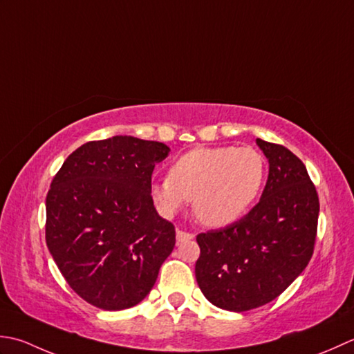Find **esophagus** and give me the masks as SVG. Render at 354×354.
<instances>
[{
    "instance_id": "34e87169",
    "label": "esophagus",
    "mask_w": 354,
    "mask_h": 354,
    "mask_svg": "<svg viewBox=\"0 0 354 354\" xmlns=\"http://www.w3.org/2000/svg\"><path fill=\"white\" fill-rule=\"evenodd\" d=\"M176 238H177V243H186V241L192 240L194 235L189 234V232H185V230H182V229H177Z\"/></svg>"
}]
</instances>
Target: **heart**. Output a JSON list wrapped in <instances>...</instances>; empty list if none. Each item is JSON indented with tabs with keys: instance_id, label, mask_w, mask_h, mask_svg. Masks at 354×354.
<instances>
[{
	"instance_id": "b5f03b06",
	"label": "heart",
	"mask_w": 354,
	"mask_h": 354,
	"mask_svg": "<svg viewBox=\"0 0 354 354\" xmlns=\"http://www.w3.org/2000/svg\"><path fill=\"white\" fill-rule=\"evenodd\" d=\"M264 174V157L252 147L194 148L171 165L168 178L151 185V198L163 215L192 200L200 223L223 227L255 203Z\"/></svg>"
}]
</instances>
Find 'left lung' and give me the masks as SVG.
<instances>
[{"instance_id":"obj_1","label":"left lung","mask_w":354,"mask_h":354,"mask_svg":"<svg viewBox=\"0 0 354 354\" xmlns=\"http://www.w3.org/2000/svg\"><path fill=\"white\" fill-rule=\"evenodd\" d=\"M257 145L269 160L261 198L241 220L197 235L200 290L229 312L278 298L307 268L318 230L319 198L304 163L283 145Z\"/></svg>"}]
</instances>
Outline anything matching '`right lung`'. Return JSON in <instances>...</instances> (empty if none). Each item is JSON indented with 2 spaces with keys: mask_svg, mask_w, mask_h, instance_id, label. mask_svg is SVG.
<instances>
[{
  "mask_svg": "<svg viewBox=\"0 0 354 354\" xmlns=\"http://www.w3.org/2000/svg\"><path fill=\"white\" fill-rule=\"evenodd\" d=\"M169 151L133 136L86 142L50 185L47 248L68 286L91 306L139 304L174 249L176 229L151 198L154 167Z\"/></svg>",
  "mask_w": 354,
  "mask_h": 354,
  "instance_id": "add662e5",
  "label": "right lung"
}]
</instances>
